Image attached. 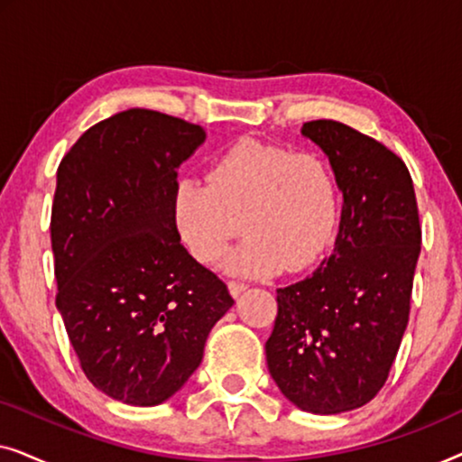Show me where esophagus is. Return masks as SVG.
I'll list each match as a JSON object with an SVG mask.
<instances>
[{
  "label": "esophagus",
  "mask_w": 462,
  "mask_h": 462,
  "mask_svg": "<svg viewBox=\"0 0 462 462\" xmlns=\"http://www.w3.org/2000/svg\"><path fill=\"white\" fill-rule=\"evenodd\" d=\"M226 288H229L233 299H237V296L242 294L248 286H245V283H242V282H229V283H226Z\"/></svg>",
  "instance_id": "obj_1"
}]
</instances>
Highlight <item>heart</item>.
I'll list each match as a JSON object with an SVG mask.
<instances>
[{
  "instance_id": "b5f03b06",
  "label": "heart",
  "mask_w": 462,
  "mask_h": 462,
  "mask_svg": "<svg viewBox=\"0 0 462 462\" xmlns=\"http://www.w3.org/2000/svg\"><path fill=\"white\" fill-rule=\"evenodd\" d=\"M172 210L198 261L217 263L244 229L229 269L271 275L283 264L302 271L321 261L337 236L338 187L319 151L242 138L214 157L208 180L176 182Z\"/></svg>"
}]
</instances>
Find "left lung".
Listing matches in <instances>:
<instances>
[{
    "instance_id": "left-lung-1",
    "label": "left lung",
    "mask_w": 462,
    "mask_h": 462,
    "mask_svg": "<svg viewBox=\"0 0 462 462\" xmlns=\"http://www.w3.org/2000/svg\"><path fill=\"white\" fill-rule=\"evenodd\" d=\"M330 160L343 193L332 254L277 290L264 345L269 374L288 402L313 414L362 408L387 381L410 315L420 223L400 157L349 125H302Z\"/></svg>"
}]
</instances>
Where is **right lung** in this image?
<instances>
[{
	"label": "right lung",
	"instance_id": "1",
	"mask_svg": "<svg viewBox=\"0 0 462 462\" xmlns=\"http://www.w3.org/2000/svg\"><path fill=\"white\" fill-rule=\"evenodd\" d=\"M204 141L201 125L128 109L86 130L56 172V309L88 381L130 406L182 389L233 305L172 210L180 163Z\"/></svg>",
	"mask_w": 462,
	"mask_h": 462
}]
</instances>
